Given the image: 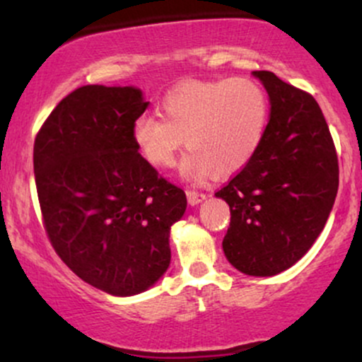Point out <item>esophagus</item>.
<instances>
[{"mask_svg":"<svg viewBox=\"0 0 362 362\" xmlns=\"http://www.w3.org/2000/svg\"><path fill=\"white\" fill-rule=\"evenodd\" d=\"M204 199H206V194L195 192V190H187V201H189L190 206L201 204V202L204 201Z\"/></svg>","mask_w":362,"mask_h":362,"instance_id":"1","label":"esophagus"}]
</instances>
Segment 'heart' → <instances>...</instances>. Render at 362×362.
Segmentation results:
<instances>
[{
    "label": "heart",
    "mask_w": 362,
    "mask_h": 362,
    "mask_svg": "<svg viewBox=\"0 0 362 362\" xmlns=\"http://www.w3.org/2000/svg\"><path fill=\"white\" fill-rule=\"evenodd\" d=\"M161 114H143L132 124V139L151 165L168 168L190 148L182 175L202 182L213 173H238L259 151L269 120V98L247 78L189 81L170 90Z\"/></svg>",
    "instance_id": "obj_1"
}]
</instances>
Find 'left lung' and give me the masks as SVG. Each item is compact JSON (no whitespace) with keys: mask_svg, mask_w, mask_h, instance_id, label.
I'll use <instances>...</instances> for the list:
<instances>
[{"mask_svg":"<svg viewBox=\"0 0 362 362\" xmlns=\"http://www.w3.org/2000/svg\"><path fill=\"white\" fill-rule=\"evenodd\" d=\"M271 119L250 163L214 195L230 206L228 262L247 276H276L310 250L339 189V163L317 100L271 71H253Z\"/></svg>","mask_w":362,"mask_h":362,"instance_id":"8db88e82","label":"left lung"}]
</instances>
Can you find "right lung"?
Segmentation results:
<instances>
[{"instance_id": "obj_1", "label": "right lung", "mask_w": 362, "mask_h": 362, "mask_svg": "<svg viewBox=\"0 0 362 362\" xmlns=\"http://www.w3.org/2000/svg\"><path fill=\"white\" fill-rule=\"evenodd\" d=\"M148 105L136 86H81L57 103L34 144L54 250L112 296H134L160 281L172 259L170 230L187 209L184 190L158 177L132 139Z\"/></svg>"}]
</instances>
